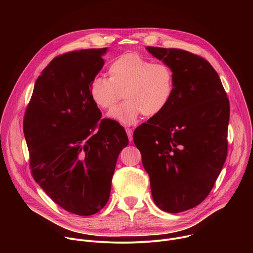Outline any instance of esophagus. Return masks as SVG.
<instances>
[{"instance_id": "1", "label": "esophagus", "mask_w": 253, "mask_h": 253, "mask_svg": "<svg viewBox=\"0 0 253 253\" xmlns=\"http://www.w3.org/2000/svg\"><path fill=\"white\" fill-rule=\"evenodd\" d=\"M126 133L128 135V139L129 141H132L133 140V130L131 128H127L126 129Z\"/></svg>"}]
</instances>
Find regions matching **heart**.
Listing matches in <instances>:
<instances>
[{
    "mask_svg": "<svg viewBox=\"0 0 253 253\" xmlns=\"http://www.w3.org/2000/svg\"><path fill=\"white\" fill-rule=\"evenodd\" d=\"M109 79L95 77L90 96L101 110H109L123 97L122 104L110 111L109 117L124 125L134 124L143 114L160 115L170 103L175 79L173 70L165 63H153L137 53H126L108 67Z\"/></svg>",
    "mask_w": 253,
    "mask_h": 253,
    "instance_id": "heart-1",
    "label": "heart"
}]
</instances>
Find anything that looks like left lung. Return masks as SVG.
<instances>
[{"label": "left lung", "mask_w": 253, "mask_h": 253, "mask_svg": "<svg viewBox=\"0 0 253 253\" xmlns=\"http://www.w3.org/2000/svg\"><path fill=\"white\" fill-rule=\"evenodd\" d=\"M173 70L175 89L166 109L133 134L150 177L155 204L178 213L209 194L227 156L229 101L217 72L200 56L146 47Z\"/></svg>", "instance_id": "obj_1"}]
</instances>
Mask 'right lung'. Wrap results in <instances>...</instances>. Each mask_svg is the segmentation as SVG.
<instances>
[{
	"mask_svg": "<svg viewBox=\"0 0 253 253\" xmlns=\"http://www.w3.org/2000/svg\"><path fill=\"white\" fill-rule=\"evenodd\" d=\"M106 52L87 49L53 59L36 81L24 116L35 181L63 209L81 216L108 202L117 158L129 143L122 126L101 119L90 96Z\"/></svg>",
	"mask_w": 253,
	"mask_h": 253,
	"instance_id": "obj_1",
	"label": "right lung"
}]
</instances>
